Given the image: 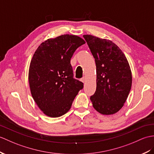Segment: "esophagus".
<instances>
[{
  "instance_id": "obj_1",
  "label": "esophagus",
  "mask_w": 154,
  "mask_h": 154,
  "mask_svg": "<svg viewBox=\"0 0 154 154\" xmlns=\"http://www.w3.org/2000/svg\"><path fill=\"white\" fill-rule=\"evenodd\" d=\"M81 81L83 82V83H85V81H86V79H85V77H83V78H81Z\"/></svg>"
}]
</instances>
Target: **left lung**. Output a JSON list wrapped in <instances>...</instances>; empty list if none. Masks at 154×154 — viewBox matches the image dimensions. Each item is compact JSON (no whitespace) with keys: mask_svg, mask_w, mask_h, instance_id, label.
<instances>
[{"mask_svg":"<svg viewBox=\"0 0 154 154\" xmlns=\"http://www.w3.org/2000/svg\"><path fill=\"white\" fill-rule=\"evenodd\" d=\"M96 66V89L91 96L94 108L103 115L117 113L123 106L132 85V73L125 56L108 39L85 35Z\"/></svg>","mask_w":154,"mask_h":154,"instance_id":"8db88e82","label":"left lung"}]
</instances>
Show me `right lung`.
Masks as SVG:
<instances>
[{"instance_id": "add662e5", "label": "right lung", "mask_w": 154, "mask_h": 154, "mask_svg": "<svg viewBox=\"0 0 154 154\" xmlns=\"http://www.w3.org/2000/svg\"><path fill=\"white\" fill-rule=\"evenodd\" d=\"M85 41L63 35L43 42L35 51L29 69L33 98L47 116L60 117L70 109L83 83L73 78L71 58Z\"/></svg>"}]
</instances>
